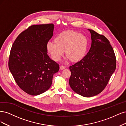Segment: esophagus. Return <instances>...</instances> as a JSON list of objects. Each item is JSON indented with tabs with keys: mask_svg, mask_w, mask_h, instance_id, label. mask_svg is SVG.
Instances as JSON below:
<instances>
[{
	"mask_svg": "<svg viewBox=\"0 0 126 126\" xmlns=\"http://www.w3.org/2000/svg\"><path fill=\"white\" fill-rule=\"evenodd\" d=\"M66 68V67L65 66H63V65H61L60 66V69L61 70H64V69H65Z\"/></svg>",
	"mask_w": 126,
	"mask_h": 126,
	"instance_id": "esophagus-1",
	"label": "esophagus"
}]
</instances>
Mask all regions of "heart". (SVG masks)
<instances>
[{"label": "heart", "mask_w": 126, "mask_h": 126, "mask_svg": "<svg viewBox=\"0 0 126 126\" xmlns=\"http://www.w3.org/2000/svg\"><path fill=\"white\" fill-rule=\"evenodd\" d=\"M54 41L55 43L47 44V50L55 61L60 60L64 51L67 59L72 62L79 61L87 52V39L78 32L73 30L62 32L56 36Z\"/></svg>", "instance_id": "obj_1"}]
</instances>
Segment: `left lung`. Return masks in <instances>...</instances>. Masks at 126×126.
<instances>
[{
    "instance_id": "obj_1",
    "label": "left lung",
    "mask_w": 126,
    "mask_h": 126,
    "mask_svg": "<svg viewBox=\"0 0 126 126\" xmlns=\"http://www.w3.org/2000/svg\"><path fill=\"white\" fill-rule=\"evenodd\" d=\"M92 45L88 53L70 66L71 88L81 96L90 97L102 92L116 67V59L109 40L102 34L88 29Z\"/></svg>"
}]
</instances>
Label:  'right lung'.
<instances>
[{
	"label": "right lung",
	"instance_id": "add662e5",
	"mask_svg": "<svg viewBox=\"0 0 126 126\" xmlns=\"http://www.w3.org/2000/svg\"><path fill=\"white\" fill-rule=\"evenodd\" d=\"M52 23L34 25L22 31L12 46L8 62L18 86L35 96L49 88L59 65L47 54V44L53 34Z\"/></svg>",
	"mask_w": 126,
	"mask_h": 126
}]
</instances>
